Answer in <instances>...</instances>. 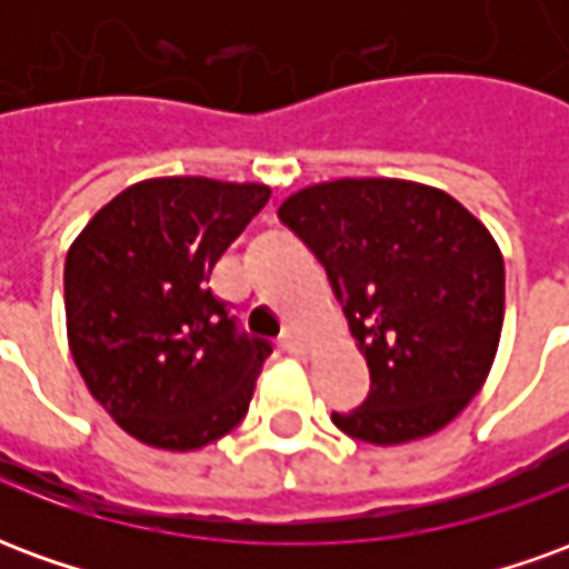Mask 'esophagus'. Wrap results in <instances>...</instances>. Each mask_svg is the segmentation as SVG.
<instances>
[{"instance_id": "1", "label": "esophagus", "mask_w": 569, "mask_h": 569, "mask_svg": "<svg viewBox=\"0 0 569 569\" xmlns=\"http://www.w3.org/2000/svg\"><path fill=\"white\" fill-rule=\"evenodd\" d=\"M280 347L286 353H305V338H301L298 329H286L283 338H280Z\"/></svg>"}]
</instances>
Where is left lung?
Returning <instances> with one entry per match:
<instances>
[{
	"label": "left lung",
	"instance_id": "obj_1",
	"mask_svg": "<svg viewBox=\"0 0 569 569\" xmlns=\"http://www.w3.org/2000/svg\"><path fill=\"white\" fill-rule=\"evenodd\" d=\"M277 216L320 259L369 362V399L335 427L371 445L448 427L500 347L506 268L488 228L448 191L383 176L301 188Z\"/></svg>",
	"mask_w": 569,
	"mask_h": 569
}]
</instances>
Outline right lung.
<instances>
[{"instance_id":"obj_1","label":"right lung","mask_w":569,"mask_h":569,"mask_svg":"<svg viewBox=\"0 0 569 569\" xmlns=\"http://www.w3.org/2000/svg\"><path fill=\"white\" fill-rule=\"evenodd\" d=\"M268 198L261 182L142 179L69 247L72 359L106 415L149 448L198 451L247 415L271 345L237 335L210 273Z\"/></svg>"}]
</instances>
